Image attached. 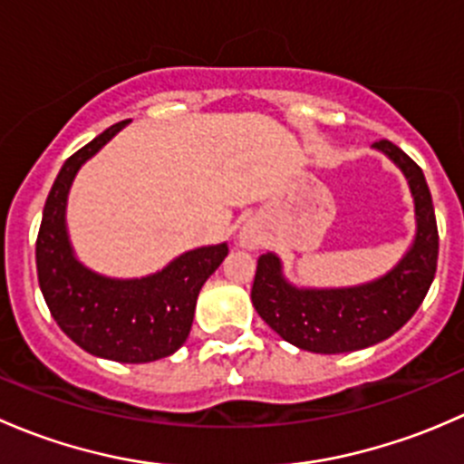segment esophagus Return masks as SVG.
<instances>
[{
    "label": "esophagus",
    "mask_w": 464,
    "mask_h": 464,
    "mask_svg": "<svg viewBox=\"0 0 464 464\" xmlns=\"http://www.w3.org/2000/svg\"><path fill=\"white\" fill-rule=\"evenodd\" d=\"M240 242H242V246H249V249H256V245H258V240H256V236L254 233H242L240 236Z\"/></svg>",
    "instance_id": "1"
}]
</instances>
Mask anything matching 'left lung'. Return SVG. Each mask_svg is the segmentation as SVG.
Wrapping results in <instances>:
<instances>
[{"mask_svg": "<svg viewBox=\"0 0 464 464\" xmlns=\"http://www.w3.org/2000/svg\"><path fill=\"white\" fill-rule=\"evenodd\" d=\"M406 175L415 198L418 236L383 278L348 289H296L280 276L274 254L258 258L251 301L285 341L321 354L354 353L395 334L427 296L438 266V224L422 168L395 143H375Z\"/></svg>", "mask_w": 464, "mask_h": 464, "instance_id": "1", "label": "left lung"}]
</instances>
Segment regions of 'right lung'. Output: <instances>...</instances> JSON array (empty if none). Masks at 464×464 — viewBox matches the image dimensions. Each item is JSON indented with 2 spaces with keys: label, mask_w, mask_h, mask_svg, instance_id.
I'll return each instance as SVG.
<instances>
[{
  "label": "right lung",
  "mask_w": 464,
  "mask_h": 464,
  "mask_svg": "<svg viewBox=\"0 0 464 464\" xmlns=\"http://www.w3.org/2000/svg\"><path fill=\"white\" fill-rule=\"evenodd\" d=\"M125 123L107 128L64 161L42 213L35 262L51 316L73 343L111 362L148 363L168 357L188 339L199 289L227 258L228 246L188 251L166 269L137 280L105 278L73 258L64 227L69 186L78 168Z\"/></svg>",
  "instance_id": "obj_1"
}]
</instances>
